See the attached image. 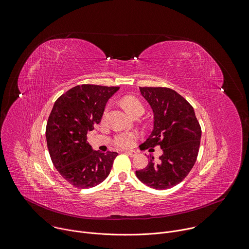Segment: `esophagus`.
<instances>
[{
    "label": "esophagus",
    "mask_w": 249,
    "mask_h": 249,
    "mask_svg": "<svg viewBox=\"0 0 249 249\" xmlns=\"http://www.w3.org/2000/svg\"><path fill=\"white\" fill-rule=\"evenodd\" d=\"M125 153H126L129 157H131V158H134V157H136V156L138 155V152L135 151V150H129V151H126Z\"/></svg>",
    "instance_id": "1"
}]
</instances>
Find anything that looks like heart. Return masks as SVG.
Returning <instances> with one entry per match:
<instances>
[{"instance_id":"obj_1","label":"heart","mask_w":249,"mask_h":249,"mask_svg":"<svg viewBox=\"0 0 249 249\" xmlns=\"http://www.w3.org/2000/svg\"><path fill=\"white\" fill-rule=\"evenodd\" d=\"M122 104L125 109V111L131 116L139 112H144L143 104L138 98L134 96H131V95L124 96L122 100ZM135 139H136L135 133L126 131V132L120 133L115 137V144L122 148H128L134 144Z\"/></svg>"}]
</instances>
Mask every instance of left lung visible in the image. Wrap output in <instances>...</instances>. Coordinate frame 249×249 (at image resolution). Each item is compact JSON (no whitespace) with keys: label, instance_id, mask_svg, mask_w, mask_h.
<instances>
[{"label":"left lung","instance_id":"1","mask_svg":"<svg viewBox=\"0 0 249 249\" xmlns=\"http://www.w3.org/2000/svg\"><path fill=\"white\" fill-rule=\"evenodd\" d=\"M154 113V128L142 144L162 149L159 161L151 155L148 165L136 170L137 178L156 190L179 184L193 168L200 143L201 129L191 104L168 88H139Z\"/></svg>","mask_w":249,"mask_h":249}]
</instances>
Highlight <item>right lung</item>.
Instances as JSON below:
<instances>
[{
    "label": "right lung",
    "instance_id": "add662e5",
    "mask_svg": "<svg viewBox=\"0 0 249 249\" xmlns=\"http://www.w3.org/2000/svg\"><path fill=\"white\" fill-rule=\"evenodd\" d=\"M119 87L81 85L62 94L48 120L46 138L54 167L70 184L87 189L109 175L116 152L93 151L87 134L101 122L109 98Z\"/></svg>",
    "mask_w": 249,
    "mask_h": 249
}]
</instances>
